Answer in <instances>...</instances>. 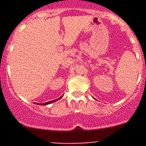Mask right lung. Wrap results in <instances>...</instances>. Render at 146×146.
<instances>
[{
    "mask_svg": "<svg viewBox=\"0 0 146 146\" xmlns=\"http://www.w3.org/2000/svg\"><path fill=\"white\" fill-rule=\"evenodd\" d=\"M63 95H62V96H61V97H60L59 98H58V99H56V100H51V101H49V102H45V103H43V104H39V105H47V104H51V103L54 102H56V101H57V100H60V99H61V98H62V97H63Z\"/></svg>",
    "mask_w": 146,
    "mask_h": 146,
    "instance_id": "obj_1",
    "label": "right lung"
}]
</instances>
